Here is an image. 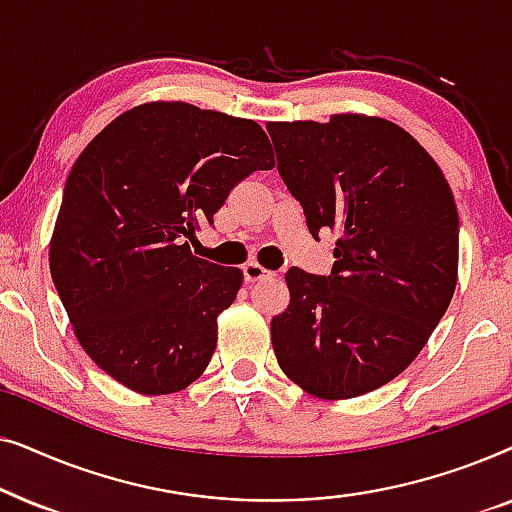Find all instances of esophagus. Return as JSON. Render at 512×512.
<instances>
[{"instance_id":"esophagus-1","label":"esophagus","mask_w":512,"mask_h":512,"mask_svg":"<svg viewBox=\"0 0 512 512\" xmlns=\"http://www.w3.org/2000/svg\"><path fill=\"white\" fill-rule=\"evenodd\" d=\"M272 277L270 270H265L261 263L251 261L244 265V282H261V279H268Z\"/></svg>"}]
</instances>
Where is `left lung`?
Returning <instances> with one entry per match:
<instances>
[{"instance_id": "obj_1", "label": "left lung", "mask_w": 512, "mask_h": 512, "mask_svg": "<svg viewBox=\"0 0 512 512\" xmlns=\"http://www.w3.org/2000/svg\"><path fill=\"white\" fill-rule=\"evenodd\" d=\"M307 228L335 235L328 277L286 272L291 300L270 321L291 382L342 401L375 391L422 352L450 307L459 214L429 151L380 116L265 125Z\"/></svg>"}]
</instances>
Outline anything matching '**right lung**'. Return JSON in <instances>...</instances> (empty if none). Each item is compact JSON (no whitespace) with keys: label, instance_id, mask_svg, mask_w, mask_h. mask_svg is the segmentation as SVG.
<instances>
[{"label":"right lung","instance_id":"right-lung-1","mask_svg":"<svg viewBox=\"0 0 512 512\" xmlns=\"http://www.w3.org/2000/svg\"><path fill=\"white\" fill-rule=\"evenodd\" d=\"M270 167L256 121L188 102L132 107L81 151L48 263L76 340L109 377L163 396L205 373L244 275L193 256L186 240Z\"/></svg>","mask_w":512,"mask_h":512}]
</instances>
